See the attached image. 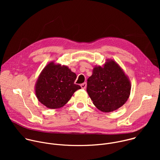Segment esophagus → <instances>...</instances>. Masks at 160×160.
I'll return each instance as SVG.
<instances>
[{
	"mask_svg": "<svg viewBox=\"0 0 160 160\" xmlns=\"http://www.w3.org/2000/svg\"><path fill=\"white\" fill-rule=\"evenodd\" d=\"M81 87H82V88L85 89V88L87 87V83H86V82H84L83 83H82V84L81 85Z\"/></svg>",
	"mask_w": 160,
	"mask_h": 160,
	"instance_id": "obj_1",
	"label": "esophagus"
}]
</instances>
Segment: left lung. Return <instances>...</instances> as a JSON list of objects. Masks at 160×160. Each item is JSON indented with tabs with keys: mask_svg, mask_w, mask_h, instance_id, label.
<instances>
[{
	"mask_svg": "<svg viewBox=\"0 0 160 160\" xmlns=\"http://www.w3.org/2000/svg\"><path fill=\"white\" fill-rule=\"evenodd\" d=\"M131 83L128 76L113 59H108L101 66H95L87 79V92L94 106L105 112L122 107L128 99Z\"/></svg>",
	"mask_w": 160,
	"mask_h": 160,
	"instance_id": "1",
	"label": "left lung"
}]
</instances>
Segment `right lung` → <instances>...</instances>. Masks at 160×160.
Returning a JSON list of instances; mask_svg holds the SVG:
<instances>
[{"label": "right lung", "instance_id": "1", "mask_svg": "<svg viewBox=\"0 0 160 160\" xmlns=\"http://www.w3.org/2000/svg\"><path fill=\"white\" fill-rule=\"evenodd\" d=\"M77 75L67 66L48 63L39 75L35 86L39 102L49 109L64 106L81 87L75 84Z\"/></svg>", "mask_w": 160, "mask_h": 160}]
</instances>
